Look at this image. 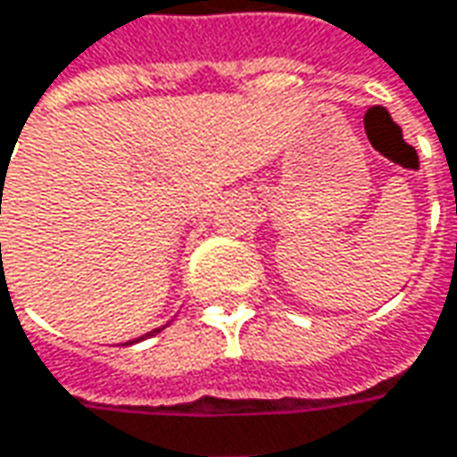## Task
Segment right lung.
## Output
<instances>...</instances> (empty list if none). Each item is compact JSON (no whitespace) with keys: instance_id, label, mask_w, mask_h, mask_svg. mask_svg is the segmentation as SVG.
<instances>
[{"instance_id":"1","label":"right lung","mask_w":457,"mask_h":457,"mask_svg":"<svg viewBox=\"0 0 457 457\" xmlns=\"http://www.w3.org/2000/svg\"><path fill=\"white\" fill-rule=\"evenodd\" d=\"M2 247V245H0ZM160 330H162V328H157V330H152V333H147V335H142V337H137V340H129V343H127V345H132V343H139V340H145V337H150V335H154V333H160Z\"/></svg>"}]
</instances>
